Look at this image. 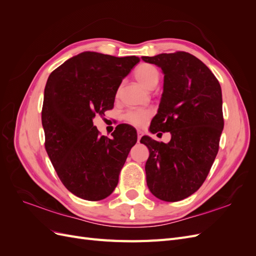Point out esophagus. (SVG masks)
Here are the masks:
<instances>
[{"label": "esophagus", "instance_id": "obj_1", "mask_svg": "<svg viewBox=\"0 0 256 256\" xmlns=\"http://www.w3.org/2000/svg\"><path fill=\"white\" fill-rule=\"evenodd\" d=\"M136 134H138V142H140L141 138H142V136H143V132H142L141 130H138V131H136Z\"/></svg>", "mask_w": 256, "mask_h": 256}]
</instances>
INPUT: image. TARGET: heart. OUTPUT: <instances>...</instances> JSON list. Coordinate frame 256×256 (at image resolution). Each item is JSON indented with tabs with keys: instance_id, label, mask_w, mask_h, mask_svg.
Returning <instances> with one entry per match:
<instances>
[{
	"instance_id": "obj_1",
	"label": "heart",
	"mask_w": 256,
	"mask_h": 256,
	"mask_svg": "<svg viewBox=\"0 0 256 256\" xmlns=\"http://www.w3.org/2000/svg\"><path fill=\"white\" fill-rule=\"evenodd\" d=\"M134 78L145 88L152 90L159 81V70L152 64L142 63L136 68ZM152 114L150 110H129L124 114L122 118L130 125L141 127L152 118Z\"/></svg>"
}]
</instances>
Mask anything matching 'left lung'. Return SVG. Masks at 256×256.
Returning <instances> with one entry per match:
<instances>
[{
    "instance_id": "8db88e82",
    "label": "left lung",
    "mask_w": 256,
    "mask_h": 256,
    "mask_svg": "<svg viewBox=\"0 0 256 256\" xmlns=\"http://www.w3.org/2000/svg\"><path fill=\"white\" fill-rule=\"evenodd\" d=\"M164 74V92L150 131L170 132L168 143L143 136L150 150L147 187L166 202H177L200 189L219 150L224 126L219 81L202 60L184 51L142 56Z\"/></svg>"
}]
</instances>
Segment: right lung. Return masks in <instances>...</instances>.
Returning <instances> with one entry per match:
<instances>
[{"instance_id":"right-lung-1","label":"right lung","mask_w":256,"mask_h":256,"mask_svg":"<svg viewBox=\"0 0 256 256\" xmlns=\"http://www.w3.org/2000/svg\"><path fill=\"white\" fill-rule=\"evenodd\" d=\"M138 62L86 51L49 76L42 111L44 147L60 182L76 196L104 200L118 184L136 132L118 125L109 138L99 134L92 118L112 109L122 79Z\"/></svg>"}]
</instances>
